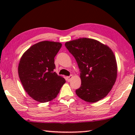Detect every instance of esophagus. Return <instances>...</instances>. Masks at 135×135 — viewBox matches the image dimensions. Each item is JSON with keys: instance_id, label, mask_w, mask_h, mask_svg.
I'll use <instances>...</instances> for the list:
<instances>
[{"instance_id": "esophagus-1", "label": "esophagus", "mask_w": 135, "mask_h": 135, "mask_svg": "<svg viewBox=\"0 0 135 135\" xmlns=\"http://www.w3.org/2000/svg\"><path fill=\"white\" fill-rule=\"evenodd\" d=\"M72 78H73V75H69V76L66 77V80H67L68 82H69Z\"/></svg>"}]
</instances>
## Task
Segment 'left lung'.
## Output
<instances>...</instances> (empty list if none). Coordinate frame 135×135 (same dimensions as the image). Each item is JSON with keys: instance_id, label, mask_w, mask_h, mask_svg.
<instances>
[{"instance_id": "obj_1", "label": "left lung", "mask_w": 135, "mask_h": 135, "mask_svg": "<svg viewBox=\"0 0 135 135\" xmlns=\"http://www.w3.org/2000/svg\"><path fill=\"white\" fill-rule=\"evenodd\" d=\"M80 69V87L77 95L88 103L106 97L115 84L117 65L113 51L108 45L93 38H80L65 43Z\"/></svg>"}]
</instances>
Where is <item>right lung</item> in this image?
<instances>
[{
  "label": "right lung",
  "mask_w": 135,
  "mask_h": 135,
  "mask_svg": "<svg viewBox=\"0 0 135 135\" xmlns=\"http://www.w3.org/2000/svg\"><path fill=\"white\" fill-rule=\"evenodd\" d=\"M61 46L60 42H38L20 59L18 69L20 80L26 92L38 102L53 100L65 84V79L53 72L54 58Z\"/></svg>",
  "instance_id": "right-lung-1"
}]
</instances>
